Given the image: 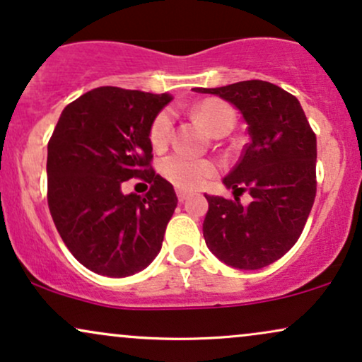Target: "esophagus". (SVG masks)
Masks as SVG:
<instances>
[{"mask_svg":"<svg viewBox=\"0 0 362 362\" xmlns=\"http://www.w3.org/2000/svg\"><path fill=\"white\" fill-rule=\"evenodd\" d=\"M177 197H178V201L184 202V201H187V199L190 197V192H187V190L178 189V190H177Z\"/></svg>","mask_w":362,"mask_h":362,"instance_id":"obj_1","label":"esophagus"}]
</instances>
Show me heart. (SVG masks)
Masks as SVG:
<instances>
[{"instance_id":"1","label":"heart","mask_w":362,"mask_h":362,"mask_svg":"<svg viewBox=\"0 0 362 362\" xmlns=\"http://www.w3.org/2000/svg\"><path fill=\"white\" fill-rule=\"evenodd\" d=\"M199 122L213 136L228 134L235 126V110L216 98L195 103L190 109ZM173 115L168 109L161 110L149 126V143L155 149H163L172 139ZM161 173L178 189H199L218 173V163L211 158H194L185 153H173L161 161Z\"/></svg>"}]
</instances>
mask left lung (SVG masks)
Segmentation results:
<instances>
[{"mask_svg": "<svg viewBox=\"0 0 362 362\" xmlns=\"http://www.w3.org/2000/svg\"><path fill=\"white\" fill-rule=\"evenodd\" d=\"M194 90L233 103L250 134L223 180L235 197L206 195V245L231 267L262 269L279 260L303 233L317 195V136L298 98L269 81ZM245 189L252 195L248 206L239 202Z\"/></svg>", "mask_w": 362, "mask_h": 362, "instance_id": "left-lung-1", "label": "left lung"}]
</instances>
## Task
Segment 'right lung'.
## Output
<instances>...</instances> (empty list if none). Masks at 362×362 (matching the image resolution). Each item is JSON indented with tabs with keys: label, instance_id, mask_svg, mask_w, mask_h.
<instances>
[{
	"label": "right lung",
	"instance_id": "right-lung-1",
	"mask_svg": "<svg viewBox=\"0 0 362 362\" xmlns=\"http://www.w3.org/2000/svg\"><path fill=\"white\" fill-rule=\"evenodd\" d=\"M172 100L117 86L86 91L66 105L47 144V204L74 259L107 277L143 271L160 252L177 207L173 185L153 170L149 126ZM129 177L148 181L124 196Z\"/></svg>",
	"mask_w": 362,
	"mask_h": 362
}]
</instances>
